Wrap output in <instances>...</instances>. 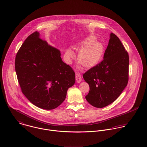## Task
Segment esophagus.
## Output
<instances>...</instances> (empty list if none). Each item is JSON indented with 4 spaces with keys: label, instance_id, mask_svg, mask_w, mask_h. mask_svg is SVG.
<instances>
[{
    "label": "esophagus",
    "instance_id": "esophagus-1",
    "mask_svg": "<svg viewBox=\"0 0 147 147\" xmlns=\"http://www.w3.org/2000/svg\"><path fill=\"white\" fill-rule=\"evenodd\" d=\"M76 80L78 83H80L82 82V77L80 75H79V74L76 75Z\"/></svg>",
    "mask_w": 147,
    "mask_h": 147
}]
</instances>
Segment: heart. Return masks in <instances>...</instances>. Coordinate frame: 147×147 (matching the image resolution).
<instances>
[{"mask_svg": "<svg viewBox=\"0 0 147 147\" xmlns=\"http://www.w3.org/2000/svg\"><path fill=\"white\" fill-rule=\"evenodd\" d=\"M77 50H82L79 54V59L85 67H90L96 65L101 59L105 51L103 43L96 40L95 36H90L76 46ZM65 57L68 62L75 57V53L71 48L65 51Z\"/></svg>", "mask_w": 147, "mask_h": 147, "instance_id": "heart-1", "label": "heart"}]
</instances>
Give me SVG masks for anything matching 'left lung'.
<instances>
[{
    "mask_svg": "<svg viewBox=\"0 0 147 147\" xmlns=\"http://www.w3.org/2000/svg\"><path fill=\"white\" fill-rule=\"evenodd\" d=\"M128 66L127 52L119 38L111 33L104 60L83 75L90 89L86 101L97 108L115 101L128 83Z\"/></svg>",
    "mask_w": 147,
    "mask_h": 147,
    "instance_id": "1",
    "label": "left lung"
}]
</instances>
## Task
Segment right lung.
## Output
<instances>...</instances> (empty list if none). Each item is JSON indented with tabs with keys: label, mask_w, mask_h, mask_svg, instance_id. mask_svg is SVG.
I'll return each mask as SVG.
<instances>
[{
	"label": "right lung",
	"mask_w": 147,
	"mask_h": 147,
	"mask_svg": "<svg viewBox=\"0 0 147 147\" xmlns=\"http://www.w3.org/2000/svg\"><path fill=\"white\" fill-rule=\"evenodd\" d=\"M35 32L25 40L15 59V70L24 96L33 104L52 110L65 99L75 83V74L64 63L59 49L49 45Z\"/></svg>",
	"instance_id": "obj_1"
}]
</instances>
